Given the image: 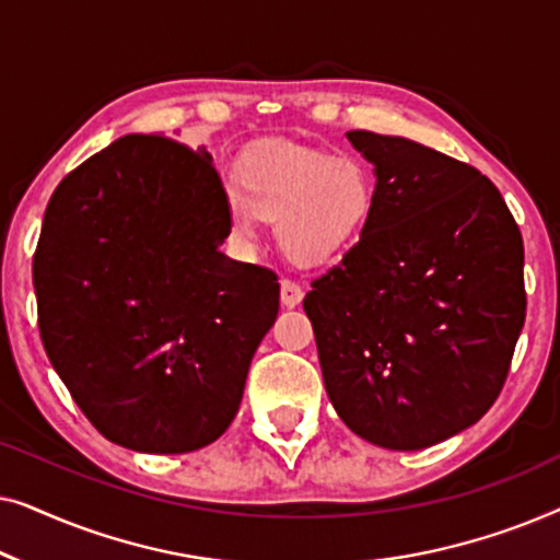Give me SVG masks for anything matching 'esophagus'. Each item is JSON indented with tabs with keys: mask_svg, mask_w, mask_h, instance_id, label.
<instances>
[{
	"mask_svg": "<svg viewBox=\"0 0 560 560\" xmlns=\"http://www.w3.org/2000/svg\"><path fill=\"white\" fill-rule=\"evenodd\" d=\"M280 301L285 308H295V305L303 301V288L293 280H282L280 282Z\"/></svg>",
	"mask_w": 560,
	"mask_h": 560,
	"instance_id": "obj_1",
	"label": "esophagus"
}]
</instances>
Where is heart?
I'll list each match as a JSON object with an SVG mask.
<instances>
[{"mask_svg":"<svg viewBox=\"0 0 560 560\" xmlns=\"http://www.w3.org/2000/svg\"><path fill=\"white\" fill-rule=\"evenodd\" d=\"M374 209L372 167L359 155L272 144L242 167V194L229 188L226 213L236 240H255L257 219L275 221L282 255L320 265L362 236Z\"/></svg>","mask_w":560,"mask_h":560,"instance_id":"obj_1","label":"heart"}]
</instances>
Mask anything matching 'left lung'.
<instances>
[{"instance_id": "1", "label": "left lung", "mask_w": 560, "mask_h": 560, "mask_svg": "<svg viewBox=\"0 0 560 560\" xmlns=\"http://www.w3.org/2000/svg\"><path fill=\"white\" fill-rule=\"evenodd\" d=\"M347 137L374 163V209L303 308L343 423L418 451L477 423L502 393L527 308L523 234L474 165L405 137Z\"/></svg>"}]
</instances>
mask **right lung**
Wrapping results in <instances>:
<instances>
[{"label":"right lung","instance_id":"add662e5","mask_svg":"<svg viewBox=\"0 0 560 560\" xmlns=\"http://www.w3.org/2000/svg\"><path fill=\"white\" fill-rule=\"evenodd\" d=\"M229 232L211 155L171 137H121L52 190L33 257L37 326L104 439L188 454L234 420L280 282L221 255Z\"/></svg>","mask_w":560,"mask_h":560}]
</instances>
